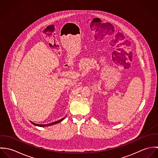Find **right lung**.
Listing matches in <instances>:
<instances>
[{
	"instance_id": "right-lung-1",
	"label": "right lung",
	"mask_w": 158,
	"mask_h": 158,
	"mask_svg": "<svg viewBox=\"0 0 158 158\" xmlns=\"http://www.w3.org/2000/svg\"><path fill=\"white\" fill-rule=\"evenodd\" d=\"M64 118H65V117H64V118H61V119H60V120H59L56 121V122H52V123H49V124H45V125H39V124H36V123H33V122H31V123L33 125H35V126H38V127H43L49 126V125H53V124H56V123H60V122H61L62 120H63Z\"/></svg>"
}]
</instances>
